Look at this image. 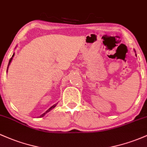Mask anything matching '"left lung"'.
<instances>
[{
  "instance_id": "8db88e82",
  "label": "left lung",
  "mask_w": 147,
  "mask_h": 147,
  "mask_svg": "<svg viewBox=\"0 0 147 147\" xmlns=\"http://www.w3.org/2000/svg\"><path fill=\"white\" fill-rule=\"evenodd\" d=\"M134 51H135V55H136V56H137V54H136V51H135V50L134 49Z\"/></svg>"
}]
</instances>
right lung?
<instances>
[{"mask_svg":"<svg viewBox=\"0 0 147 147\" xmlns=\"http://www.w3.org/2000/svg\"><path fill=\"white\" fill-rule=\"evenodd\" d=\"M14 56V54H13V55H12V58H11V59H9V63H8V66H7V70H8V67H9V65H10L11 62H12V59H13ZM56 105H57V103H56V104H55V105H53V106H51V107H50V108H49V109H47V111H46V112H45V113H43V114H41V115H40V117H40V118H41V117H44V116L45 115V114H47V113H48V112H50V111H51V109H54V107H56Z\"/></svg>","mask_w":147,"mask_h":147,"instance_id":"add662e5","label":"right lung"}]
</instances>
